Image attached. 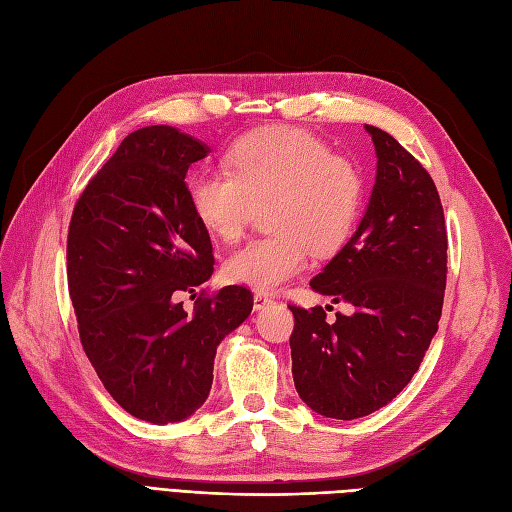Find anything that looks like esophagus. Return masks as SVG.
Masks as SVG:
<instances>
[{
  "instance_id": "1",
  "label": "esophagus",
  "mask_w": 512,
  "mask_h": 512,
  "mask_svg": "<svg viewBox=\"0 0 512 512\" xmlns=\"http://www.w3.org/2000/svg\"><path fill=\"white\" fill-rule=\"evenodd\" d=\"M269 303H273L271 295H267V293H256L254 295V310H262L265 306H269Z\"/></svg>"
}]
</instances>
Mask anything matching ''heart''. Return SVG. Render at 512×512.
<instances>
[{
	"label": "heart",
	"mask_w": 512,
	"mask_h": 512,
	"mask_svg": "<svg viewBox=\"0 0 512 512\" xmlns=\"http://www.w3.org/2000/svg\"><path fill=\"white\" fill-rule=\"evenodd\" d=\"M189 206L215 239L237 241L256 209L269 237L232 252L224 275L232 284L275 290L321 256L342 250L364 206L357 163L334 155L319 135L297 127L245 133L226 153V170H200L187 185Z\"/></svg>",
	"instance_id": "obj_1"
}]
</instances>
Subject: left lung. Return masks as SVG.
Instances as JSON below:
<instances>
[{"mask_svg":"<svg viewBox=\"0 0 512 512\" xmlns=\"http://www.w3.org/2000/svg\"><path fill=\"white\" fill-rule=\"evenodd\" d=\"M366 131L379 159L366 215L310 282L353 312L329 323L321 306H288L295 388L310 409L336 420L385 407L416 375L448 278L444 209L431 174L390 133L370 124Z\"/></svg>","mask_w":512,"mask_h":512,"instance_id":"1","label":"left lung"}]
</instances>
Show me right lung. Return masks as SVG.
I'll list each match as a JSON object with an SVG mask.
<instances>
[{"label": "right lung", "mask_w": 512, "mask_h": 512, "mask_svg": "<svg viewBox=\"0 0 512 512\" xmlns=\"http://www.w3.org/2000/svg\"><path fill=\"white\" fill-rule=\"evenodd\" d=\"M206 153L209 146L165 124L127 135L81 191L68 226L81 347L116 403L155 424L202 407L217 344L254 306L247 286L199 287L215 258L185 174ZM183 292L197 297L191 313L177 301Z\"/></svg>", "instance_id": "add662e5"}]
</instances>
